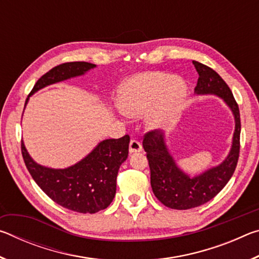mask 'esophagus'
<instances>
[{
	"label": "esophagus",
	"instance_id": "1",
	"mask_svg": "<svg viewBox=\"0 0 259 259\" xmlns=\"http://www.w3.org/2000/svg\"><path fill=\"white\" fill-rule=\"evenodd\" d=\"M142 144H140L138 140L136 139H131L129 143V152L133 154V153H138L142 151Z\"/></svg>",
	"mask_w": 259,
	"mask_h": 259
}]
</instances>
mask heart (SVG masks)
Here are the masks:
<instances>
[{"instance_id":"b5f03b06","label":"heart","mask_w":259,"mask_h":259,"mask_svg":"<svg viewBox=\"0 0 259 259\" xmlns=\"http://www.w3.org/2000/svg\"><path fill=\"white\" fill-rule=\"evenodd\" d=\"M187 96V85L181 77L163 72H146L131 77L122 85L119 104L133 116L148 114L152 129H169L176 123Z\"/></svg>"}]
</instances>
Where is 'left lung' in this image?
<instances>
[{
  "instance_id": "obj_1",
  "label": "left lung",
  "mask_w": 259,
  "mask_h": 259,
  "mask_svg": "<svg viewBox=\"0 0 259 259\" xmlns=\"http://www.w3.org/2000/svg\"><path fill=\"white\" fill-rule=\"evenodd\" d=\"M193 65L199 73L195 94L216 95L224 99L233 112L235 130L229 156L219 165L192 178L175 163L165 146L163 135L152 130L144 136L143 147L150 164L153 193L165 207L177 210L199 207L213 199L233 176L240 154V111L230 87L212 68L195 60Z\"/></svg>"
}]
</instances>
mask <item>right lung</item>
<instances>
[{"mask_svg": "<svg viewBox=\"0 0 259 259\" xmlns=\"http://www.w3.org/2000/svg\"><path fill=\"white\" fill-rule=\"evenodd\" d=\"M96 65L85 61L64 63L38 78L29 96L49 84L83 75ZM28 102L26 99L25 106ZM130 137L100 142L95 150L76 164L66 169H51L37 164L21 142L26 168L41 190L61 207L81 213H95L106 209L115 196L120 165L128 157Z\"/></svg>", "mask_w": 259, "mask_h": 259, "instance_id": "right-lung-1", "label": "right lung"}]
</instances>
